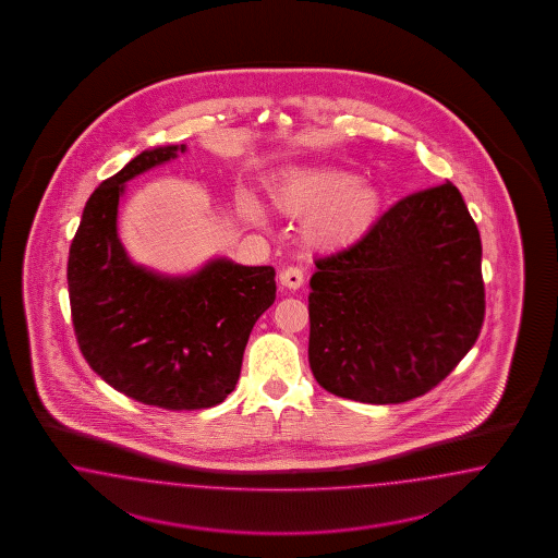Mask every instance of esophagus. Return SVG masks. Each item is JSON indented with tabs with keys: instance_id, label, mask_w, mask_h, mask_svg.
Masks as SVG:
<instances>
[{
	"instance_id": "esophagus-1",
	"label": "esophagus",
	"mask_w": 558,
	"mask_h": 558,
	"mask_svg": "<svg viewBox=\"0 0 558 558\" xmlns=\"http://www.w3.org/2000/svg\"><path fill=\"white\" fill-rule=\"evenodd\" d=\"M304 276L303 270L301 268H284V270H280V284L282 287L288 288V290H299V288L303 287Z\"/></svg>"
}]
</instances>
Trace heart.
Listing matches in <instances>:
<instances>
[{
    "mask_svg": "<svg viewBox=\"0 0 558 558\" xmlns=\"http://www.w3.org/2000/svg\"><path fill=\"white\" fill-rule=\"evenodd\" d=\"M271 206L288 217H304L303 239L315 250H343L357 243L380 217L383 194L371 180L329 166L282 169L268 182ZM239 215L259 225L264 213L252 196H241Z\"/></svg>",
    "mask_w": 558,
    "mask_h": 558,
    "instance_id": "1",
    "label": "heart"
}]
</instances>
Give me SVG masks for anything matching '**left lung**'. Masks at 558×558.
<instances>
[{"label": "left lung", "mask_w": 558, "mask_h": 558, "mask_svg": "<svg viewBox=\"0 0 558 558\" xmlns=\"http://www.w3.org/2000/svg\"><path fill=\"white\" fill-rule=\"evenodd\" d=\"M481 235L452 182L392 204L357 243L315 259L308 364L323 389L405 403L469 354L485 319Z\"/></svg>", "instance_id": "1"}]
</instances>
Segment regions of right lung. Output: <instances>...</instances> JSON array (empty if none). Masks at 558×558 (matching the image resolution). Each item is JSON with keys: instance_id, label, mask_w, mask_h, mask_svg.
Returning a JSON list of instances; mask_svg holds the SVG:
<instances>
[{"instance_id": "1", "label": "right lung", "mask_w": 558, "mask_h": 558, "mask_svg": "<svg viewBox=\"0 0 558 558\" xmlns=\"http://www.w3.org/2000/svg\"><path fill=\"white\" fill-rule=\"evenodd\" d=\"M186 145L136 155L85 203L68 262L71 319L92 371L143 405L194 411L235 389L255 322L276 299L271 266L210 259L190 276L136 266L120 243L124 184Z\"/></svg>"}]
</instances>
